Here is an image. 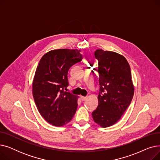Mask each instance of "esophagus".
Wrapping results in <instances>:
<instances>
[{
	"label": "esophagus",
	"instance_id": "1",
	"mask_svg": "<svg viewBox=\"0 0 160 160\" xmlns=\"http://www.w3.org/2000/svg\"><path fill=\"white\" fill-rule=\"evenodd\" d=\"M80 99H81L82 100H83H83H86L87 99V97H83V96H81V97H80Z\"/></svg>",
	"mask_w": 160,
	"mask_h": 160
}]
</instances>
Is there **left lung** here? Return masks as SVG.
Listing matches in <instances>:
<instances>
[{
  "mask_svg": "<svg viewBox=\"0 0 160 160\" xmlns=\"http://www.w3.org/2000/svg\"><path fill=\"white\" fill-rule=\"evenodd\" d=\"M100 92L98 105L92 113L94 121L106 128L118 121L130 106L134 93L130 67L123 56L97 49Z\"/></svg>",
  "mask_w": 160,
  "mask_h": 160,
  "instance_id": "1",
  "label": "left lung"
}]
</instances>
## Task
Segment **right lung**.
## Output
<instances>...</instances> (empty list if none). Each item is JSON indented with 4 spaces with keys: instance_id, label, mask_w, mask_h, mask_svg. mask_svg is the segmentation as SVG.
I'll return each mask as SVG.
<instances>
[{
    "instance_id": "add662e5",
    "label": "right lung",
    "mask_w": 160,
    "mask_h": 160,
    "mask_svg": "<svg viewBox=\"0 0 160 160\" xmlns=\"http://www.w3.org/2000/svg\"><path fill=\"white\" fill-rule=\"evenodd\" d=\"M80 50L56 49L43 56L32 82V94L41 115L55 127L69 122L77 111L78 96L64 91L70 67L82 60Z\"/></svg>"
}]
</instances>
